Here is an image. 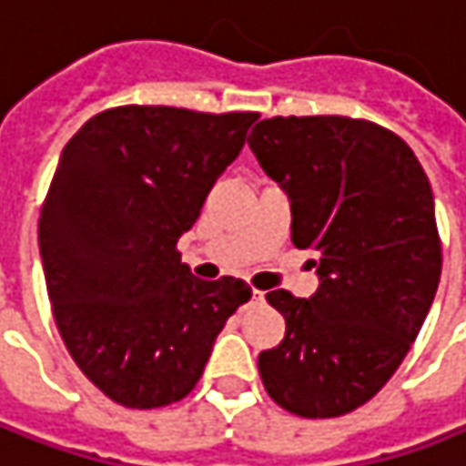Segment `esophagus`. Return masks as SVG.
I'll use <instances>...</instances> for the list:
<instances>
[{"mask_svg": "<svg viewBox=\"0 0 466 466\" xmlns=\"http://www.w3.org/2000/svg\"><path fill=\"white\" fill-rule=\"evenodd\" d=\"M262 299H265V294L259 289H251V305H259Z\"/></svg>", "mask_w": 466, "mask_h": 466, "instance_id": "esophagus-1", "label": "esophagus"}]
</instances>
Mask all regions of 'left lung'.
<instances>
[{
  "instance_id": "left-lung-1",
  "label": "left lung",
  "mask_w": 466,
  "mask_h": 466,
  "mask_svg": "<svg viewBox=\"0 0 466 466\" xmlns=\"http://www.w3.org/2000/svg\"><path fill=\"white\" fill-rule=\"evenodd\" d=\"M249 148L289 193L291 241L320 276L310 299L268 291L286 337L259 352V377L291 414L345 416L398 371L435 299L432 187L414 150L366 118H262Z\"/></svg>"
}]
</instances>
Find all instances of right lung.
I'll use <instances>...</instances> for the list:
<instances>
[{"mask_svg":"<svg viewBox=\"0 0 466 466\" xmlns=\"http://www.w3.org/2000/svg\"><path fill=\"white\" fill-rule=\"evenodd\" d=\"M259 114L118 106L68 140L39 215L57 331L103 395L161 409L196 387L247 281H201L177 241Z\"/></svg>","mask_w":466,"mask_h":466,"instance_id":"1","label":"right lung"}]
</instances>
